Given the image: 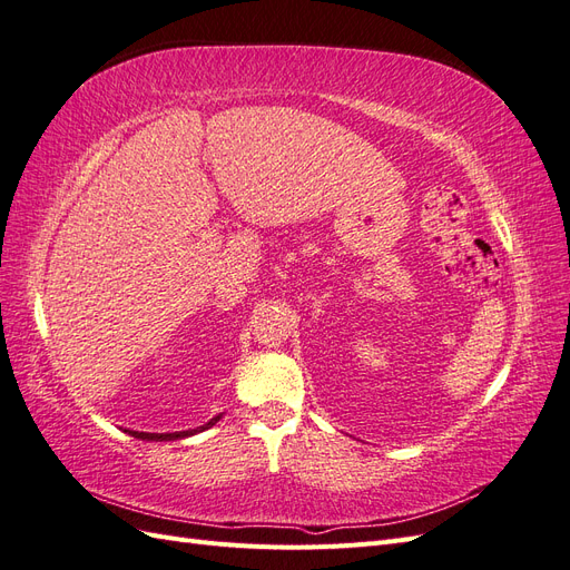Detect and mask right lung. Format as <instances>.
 <instances>
[{"label":"right lung","instance_id":"right-lung-1","mask_svg":"<svg viewBox=\"0 0 570 570\" xmlns=\"http://www.w3.org/2000/svg\"><path fill=\"white\" fill-rule=\"evenodd\" d=\"M218 419H220V416H216L214 421H209V423L202 425V428H197V430H183V433H135V430H128V435H132V438H140V440H180V438H187V435H195V433H199V430L212 428Z\"/></svg>","mask_w":570,"mask_h":570}]
</instances>
